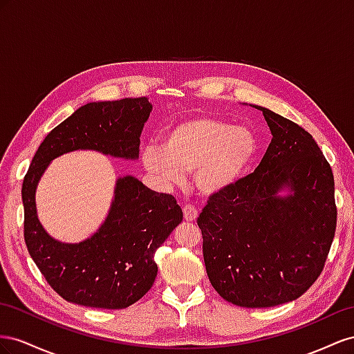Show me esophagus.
<instances>
[{
  "instance_id": "esophagus-1",
  "label": "esophagus",
  "mask_w": 354,
  "mask_h": 354,
  "mask_svg": "<svg viewBox=\"0 0 354 354\" xmlns=\"http://www.w3.org/2000/svg\"><path fill=\"white\" fill-rule=\"evenodd\" d=\"M197 215H198V210L193 205L188 203V205L184 206V218H185V221H196Z\"/></svg>"
}]
</instances>
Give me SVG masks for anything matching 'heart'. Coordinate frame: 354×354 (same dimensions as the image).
I'll use <instances>...</instances> for the list:
<instances>
[{
  "label": "heart",
  "mask_w": 354,
  "mask_h": 354,
  "mask_svg": "<svg viewBox=\"0 0 354 354\" xmlns=\"http://www.w3.org/2000/svg\"><path fill=\"white\" fill-rule=\"evenodd\" d=\"M258 153L250 129L212 115L188 118L169 127L163 147L142 149L144 167L165 183L180 184L193 174L203 194H218L245 175Z\"/></svg>",
  "instance_id": "obj_1"
}]
</instances>
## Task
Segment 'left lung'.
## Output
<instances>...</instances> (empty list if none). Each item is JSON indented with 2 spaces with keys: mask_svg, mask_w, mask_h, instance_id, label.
I'll return each mask as SVG.
<instances>
[{
  "mask_svg": "<svg viewBox=\"0 0 354 354\" xmlns=\"http://www.w3.org/2000/svg\"><path fill=\"white\" fill-rule=\"evenodd\" d=\"M271 142L254 174L209 196L197 218L212 286L240 307L299 298L325 267L337 228L334 174L307 130L255 105ZM289 186L292 194L277 193Z\"/></svg>",
  "mask_w": 354,
  "mask_h": 354,
  "instance_id": "8db88e82",
  "label": "left lung"
}]
</instances>
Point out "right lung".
<instances>
[{"label": "right lung", "mask_w": 354, "mask_h": 354, "mask_svg": "<svg viewBox=\"0 0 354 354\" xmlns=\"http://www.w3.org/2000/svg\"><path fill=\"white\" fill-rule=\"evenodd\" d=\"M151 108L147 97L78 108L44 138L24 178L28 252L47 283L74 304L117 310L142 298L157 276L156 250L180 224L183 209L174 196L156 193L136 178L124 176L117 180L113 206L97 233L82 243H60L37 218V184L50 161L74 149L138 158L139 136Z\"/></svg>", "instance_id": "1"}]
</instances>
